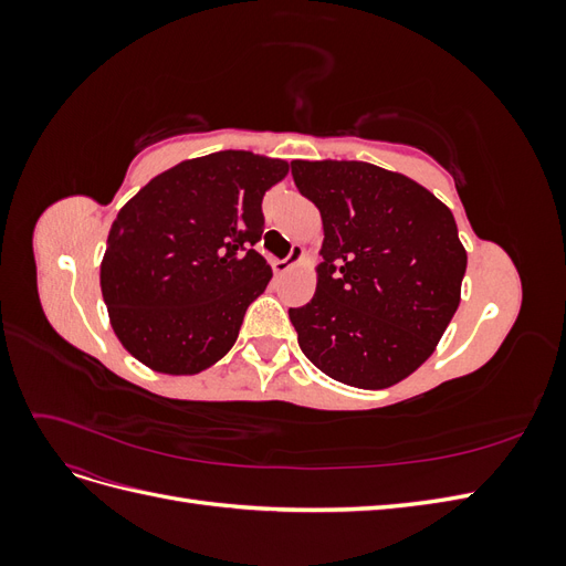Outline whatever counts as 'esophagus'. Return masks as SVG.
Wrapping results in <instances>:
<instances>
[{"label": "esophagus", "instance_id": "1", "mask_svg": "<svg viewBox=\"0 0 566 566\" xmlns=\"http://www.w3.org/2000/svg\"><path fill=\"white\" fill-rule=\"evenodd\" d=\"M304 260V248L302 245H293V250H290V254L285 256V260H273L271 266H273V273H279V276H283V273H287L290 269H293L295 264H300Z\"/></svg>", "mask_w": 566, "mask_h": 566}]
</instances>
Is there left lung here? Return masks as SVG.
Returning <instances> with one entry per match:
<instances>
[{
    "label": "left lung",
    "instance_id": "left-lung-1",
    "mask_svg": "<svg viewBox=\"0 0 566 566\" xmlns=\"http://www.w3.org/2000/svg\"><path fill=\"white\" fill-rule=\"evenodd\" d=\"M290 167L323 221L316 293L287 312L300 349L337 382H401L432 356L460 304L468 252L451 210L418 181L370 163Z\"/></svg>",
    "mask_w": 566,
    "mask_h": 566
}]
</instances>
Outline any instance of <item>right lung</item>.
Segmentation results:
<instances>
[{
  "instance_id": "1",
  "label": "right lung",
  "mask_w": 566,
  "mask_h": 566,
  "mask_svg": "<svg viewBox=\"0 0 566 566\" xmlns=\"http://www.w3.org/2000/svg\"><path fill=\"white\" fill-rule=\"evenodd\" d=\"M290 165L219 150L153 177L113 221L101 293L123 347L144 366L193 375L238 337L271 266L252 250L262 198Z\"/></svg>"
}]
</instances>
